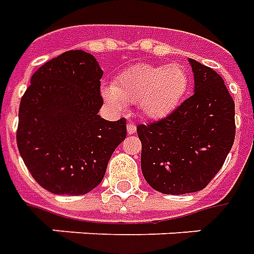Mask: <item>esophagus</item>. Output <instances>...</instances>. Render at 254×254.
I'll return each instance as SVG.
<instances>
[{
	"label": "esophagus",
	"mask_w": 254,
	"mask_h": 254,
	"mask_svg": "<svg viewBox=\"0 0 254 254\" xmlns=\"http://www.w3.org/2000/svg\"><path fill=\"white\" fill-rule=\"evenodd\" d=\"M135 131H136V126L134 123H128L127 124V132L128 134H135Z\"/></svg>",
	"instance_id": "1"
}]
</instances>
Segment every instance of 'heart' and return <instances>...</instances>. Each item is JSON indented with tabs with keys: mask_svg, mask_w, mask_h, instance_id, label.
I'll list each match as a JSON object with an SVG mask.
<instances>
[{
	"mask_svg": "<svg viewBox=\"0 0 254 254\" xmlns=\"http://www.w3.org/2000/svg\"><path fill=\"white\" fill-rule=\"evenodd\" d=\"M189 89V73L179 64L136 65L123 72L104 95L116 107L124 102L138 104L142 113L152 119L164 118L174 111Z\"/></svg>",
	"mask_w": 254,
	"mask_h": 254,
	"instance_id": "heart-1",
	"label": "heart"
}]
</instances>
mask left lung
<instances>
[{
    "label": "left lung",
    "instance_id": "1",
    "mask_svg": "<svg viewBox=\"0 0 254 254\" xmlns=\"http://www.w3.org/2000/svg\"><path fill=\"white\" fill-rule=\"evenodd\" d=\"M189 63L194 94L167 118L136 127L143 178L164 194L206 188L224 164L235 138V105L223 78L193 59Z\"/></svg>",
    "mask_w": 254,
    "mask_h": 254
}]
</instances>
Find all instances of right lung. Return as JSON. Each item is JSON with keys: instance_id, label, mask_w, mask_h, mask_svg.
<instances>
[{"instance_id": "add662e5", "label": "right lung", "mask_w": 254, "mask_h": 254, "mask_svg": "<svg viewBox=\"0 0 254 254\" xmlns=\"http://www.w3.org/2000/svg\"><path fill=\"white\" fill-rule=\"evenodd\" d=\"M101 78L94 56L69 50L39 66L21 97L17 147L32 178L50 193L82 195L97 188L127 135L126 119L98 115Z\"/></svg>"}]
</instances>
